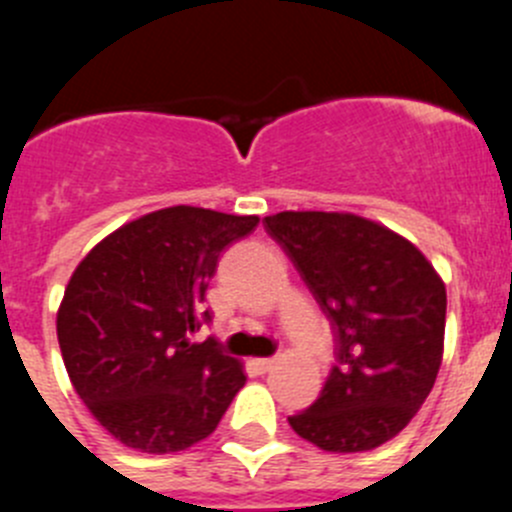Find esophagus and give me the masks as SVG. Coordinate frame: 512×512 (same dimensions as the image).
Returning a JSON list of instances; mask_svg holds the SVG:
<instances>
[{"mask_svg":"<svg viewBox=\"0 0 512 512\" xmlns=\"http://www.w3.org/2000/svg\"><path fill=\"white\" fill-rule=\"evenodd\" d=\"M275 361H278V358H252V366H255L257 374H267V371L275 366Z\"/></svg>","mask_w":512,"mask_h":512,"instance_id":"34e87169","label":"esophagus"}]
</instances>
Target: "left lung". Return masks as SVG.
<instances>
[{
    "instance_id": "8db88e82",
    "label": "left lung",
    "mask_w": 512,
    "mask_h": 512,
    "mask_svg": "<svg viewBox=\"0 0 512 512\" xmlns=\"http://www.w3.org/2000/svg\"><path fill=\"white\" fill-rule=\"evenodd\" d=\"M265 229L321 305L336 364L321 396L288 417L328 452H364L412 422L442 364L447 293L427 257L356 214L280 212Z\"/></svg>"
}]
</instances>
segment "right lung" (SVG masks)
<instances>
[{"mask_svg": "<svg viewBox=\"0 0 512 512\" xmlns=\"http://www.w3.org/2000/svg\"><path fill=\"white\" fill-rule=\"evenodd\" d=\"M257 222L159 209L108 234L73 272L57 313L62 361L85 407L126 447L166 455L202 442L245 386L214 338L191 336L212 321L204 295L219 257Z\"/></svg>", "mask_w": 512, "mask_h": 512, "instance_id": "1", "label": "right lung"}]
</instances>
